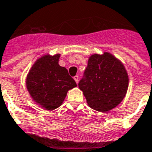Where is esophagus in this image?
Returning a JSON list of instances; mask_svg holds the SVG:
<instances>
[{"label": "esophagus", "mask_w": 152, "mask_h": 152, "mask_svg": "<svg viewBox=\"0 0 152 152\" xmlns=\"http://www.w3.org/2000/svg\"><path fill=\"white\" fill-rule=\"evenodd\" d=\"M73 78H74V80H75V81H76V84H77V83H78V81H79V76H74V77H73Z\"/></svg>", "instance_id": "1"}]
</instances>
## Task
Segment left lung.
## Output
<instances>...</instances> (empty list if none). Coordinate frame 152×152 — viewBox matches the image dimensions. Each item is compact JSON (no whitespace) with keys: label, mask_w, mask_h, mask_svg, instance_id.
Segmentation results:
<instances>
[{"label":"left lung","mask_w":152,"mask_h":152,"mask_svg":"<svg viewBox=\"0 0 152 152\" xmlns=\"http://www.w3.org/2000/svg\"><path fill=\"white\" fill-rule=\"evenodd\" d=\"M84 77L78 86L88 105L98 112H107L118 106L127 93L129 76L121 61L112 53L89 57Z\"/></svg>","instance_id":"left-lung-1"}]
</instances>
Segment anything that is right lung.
I'll list each match as a JSON object with an SVG mask.
<instances>
[{"label": "right lung", "mask_w": 152, "mask_h": 152, "mask_svg": "<svg viewBox=\"0 0 152 152\" xmlns=\"http://www.w3.org/2000/svg\"><path fill=\"white\" fill-rule=\"evenodd\" d=\"M60 54H45L38 58L27 76L26 86L31 99L45 110L58 108L67 91L76 87L67 70L59 66Z\"/></svg>", "instance_id": "add662e5"}]
</instances>
